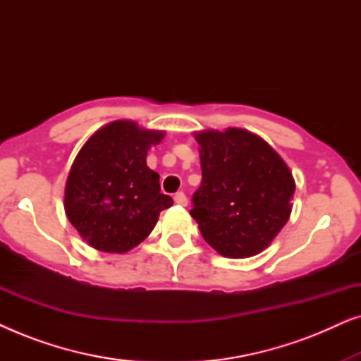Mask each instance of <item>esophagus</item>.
I'll return each instance as SVG.
<instances>
[{
    "instance_id": "esophagus-1",
    "label": "esophagus",
    "mask_w": 361,
    "mask_h": 361,
    "mask_svg": "<svg viewBox=\"0 0 361 361\" xmlns=\"http://www.w3.org/2000/svg\"><path fill=\"white\" fill-rule=\"evenodd\" d=\"M174 202L177 205L185 207L187 205V195L184 194V192H177V194L174 195Z\"/></svg>"
}]
</instances>
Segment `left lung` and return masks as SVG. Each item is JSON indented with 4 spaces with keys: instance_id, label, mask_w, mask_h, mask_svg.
Returning <instances> with one entry per match:
<instances>
[{
    "instance_id": "left-lung-1",
    "label": "left lung",
    "mask_w": 361,
    "mask_h": 361,
    "mask_svg": "<svg viewBox=\"0 0 361 361\" xmlns=\"http://www.w3.org/2000/svg\"><path fill=\"white\" fill-rule=\"evenodd\" d=\"M195 140L202 182L190 215L202 236L226 258L261 253L289 220L295 190L289 167L268 142L240 128Z\"/></svg>"
}]
</instances>
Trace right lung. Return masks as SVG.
Masks as SVG:
<instances>
[{
    "label": "right lung",
    "mask_w": 361,
    "mask_h": 361,
    "mask_svg": "<svg viewBox=\"0 0 361 361\" xmlns=\"http://www.w3.org/2000/svg\"><path fill=\"white\" fill-rule=\"evenodd\" d=\"M162 137V131L120 120L100 128L77 154L63 200L67 219L93 248L126 253L174 204L161 194L159 174L146 164L147 149Z\"/></svg>",
    "instance_id": "1"
}]
</instances>
